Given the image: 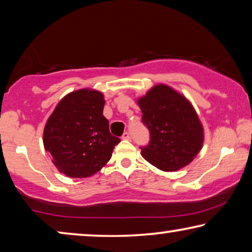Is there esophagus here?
<instances>
[{
    "mask_svg": "<svg viewBox=\"0 0 252 252\" xmlns=\"http://www.w3.org/2000/svg\"><path fill=\"white\" fill-rule=\"evenodd\" d=\"M122 139H125V140H130V139H131L130 132H127V131H126V132L123 133V135H122Z\"/></svg>",
    "mask_w": 252,
    "mask_h": 252,
    "instance_id": "obj_1",
    "label": "esophagus"
}]
</instances>
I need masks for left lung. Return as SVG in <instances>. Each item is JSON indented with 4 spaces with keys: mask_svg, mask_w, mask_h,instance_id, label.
I'll list each match as a JSON object with an SVG mask.
<instances>
[{
    "mask_svg": "<svg viewBox=\"0 0 252 252\" xmlns=\"http://www.w3.org/2000/svg\"><path fill=\"white\" fill-rule=\"evenodd\" d=\"M142 123L150 133L140 147L148 162L163 171H176L191 162L204 141V131L189 99L171 87L159 84L138 98Z\"/></svg>",
    "mask_w": 252,
    "mask_h": 252,
    "instance_id": "1",
    "label": "left lung"
}]
</instances>
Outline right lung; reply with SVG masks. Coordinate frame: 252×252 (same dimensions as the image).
Instances as JSON below:
<instances>
[{
  "label": "right lung",
  "mask_w": 252,
  "mask_h": 252,
  "mask_svg": "<svg viewBox=\"0 0 252 252\" xmlns=\"http://www.w3.org/2000/svg\"><path fill=\"white\" fill-rule=\"evenodd\" d=\"M101 92L83 89L61 99L43 130V146L61 173L71 178L96 174L121 141L110 133Z\"/></svg>",
  "instance_id": "1"
}]
</instances>
